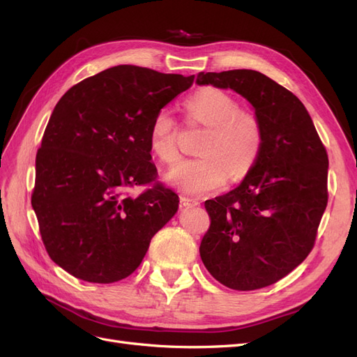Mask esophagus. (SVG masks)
Segmentation results:
<instances>
[{
    "label": "esophagus",
    "instance_id": "1",
    "mask_svg": "<svg viewBox=\"0 0 357 357\" xmlns=\"http://www.w3.org/2000/svg\"><path fill=\"white\" fill-rule=\"evenodd\" d=\"M199 202L195 199H189L186 197H180V208H190V207H195Z\"/></svg>",
    "mask_w": 357,
    "mask_h": 357
}]
</instances>
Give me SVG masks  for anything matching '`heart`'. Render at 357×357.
I'll return each mask as SVG.
<instances>
[{
	"mask_svg": "<svg viewBox=\"0 0 357 357\" xmlns=\"http://www.w3.org/2000/svg\"><path fill=\"white\" fill-rule=\"evenodd\" d=\"M192 121L207 126L199 144V158L181 159L164 176L171 188L189 197L219 190L231 177L241 178L253 168L261 153L262 128L255 114L240 110L235 98L215 88H204L186 101ZM149 146L158 159L177 158L176 121L162 109L149 128Z\"/></svg>",
	"mask_w": 357,
	"mask_h": 357,
	"instance_id": "b5f03b06",
	"label": "heart"
}]
</instances>
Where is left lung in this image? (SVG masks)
Returning <instances> with one entry per match:
<instances>
[{
  "label": "left lung",
  "instance_id": "8db88e82",
  "mask_svg": "<svg viewBox=\"0 0 357 357\" xmlns=\"http://www.w3.org/2000/svg\"><path fill=\"white\" fill-rule=\"evenodd\" d=\"M197 84L232 89L252 104L261 153L243 181L205 201L211 225L202 264L223 286L274 284L304 262L328 204V153L296 96L253 70L199 73Z\"/></svg>",
  "mask_w": 357,
  "mask_h": 357
}]
</instances>
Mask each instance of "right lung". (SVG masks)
Masks as SVG:
<instances>
[{"label": "right lung", "instance_id": "right-lung-1", "mask_svg": "<svg viewBox=\"0 0 357 357\" xmlns=\"http://www.w3.org/2000/svg\"><path fill=\"white\" fill-rule=\"evenodd\" d=\"M192 82L117 66L73 86L53 109L31 204L50 259L75 278L105 284L131 275L177 213L178 197L164 186L135 198L129 189L156 178L150 123Z\"/></svg>", "mask_w": 357, "mask_h": 357}]
</instances>
